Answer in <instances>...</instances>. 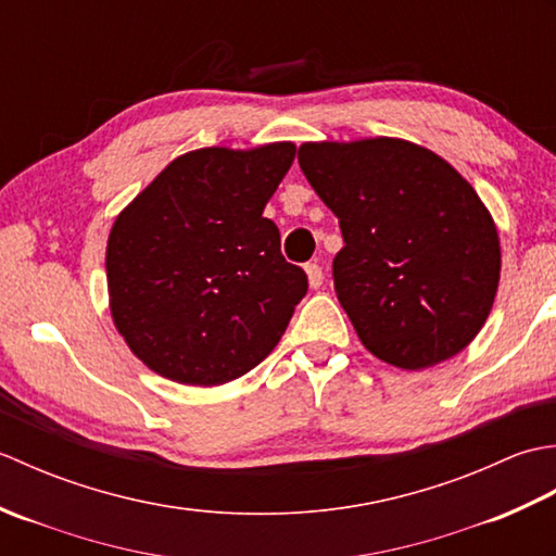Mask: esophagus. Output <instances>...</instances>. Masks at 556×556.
Listing matches in <instances>:
<instances>
[{
  "label": "esophagus",
  "mask_w": 556,
  "mask_h": 556,
  "mask_svg": "<svg viewBox=\"0 0 556 556\" xmlns=\"http://www.w3.org/2000/svg\"><path fill=\"white\" fill-rule=\"evenodd\" d=\"M305 275H308V285L313 289H320L323 281H325V275H323V267L317 263H308L305 265Z\"/></svg>",
  "instance_id": "esophagus-1"
}]
</instances>
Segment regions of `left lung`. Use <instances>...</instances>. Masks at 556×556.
<instances>
[{
  "instance_id": "8db88e82",
  "label": "left lung",
  "mask_w": 556,
  "mask_h": 556,
  "mask_svg": "<svg viewBox=\"0 0 556 556\" xmlns=\"http://www.w3.org/2000/svg\"><path fill=\"white\" fill-rule=\"evenodd\" d=\"M299 164L339 219L334 291L363 346L404 370L464 351L502 269L497 227L473 186L399 138L303 143Z\"/></svg>"
}]
</instances>
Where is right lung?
Returning <instances> with one entry per match:
<instances>
[{"label":"right lung","mask_w":556,"mask_h":556,"mask_svg":"<svg viewBox=\"0 0 556 556\" xmlns=\"http://www.w3.org/2000/svg\"><path fill=\"white\" fill-rule=\"evenodd\" d=\"M296 146L200 148L167 164L110 231L108 287L128 349L167 380L215 387L285 334L308 277L263 217Z\"/></svg>","instance_id":"right-lung-1"}]
</instances>
